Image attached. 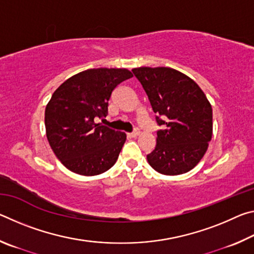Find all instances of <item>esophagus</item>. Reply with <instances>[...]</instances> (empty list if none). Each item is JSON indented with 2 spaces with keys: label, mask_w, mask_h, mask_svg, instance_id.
<instances>
[{
  "label": "esophagus",
  "mask_w": 254,
  "mask_h": 254,
  "mask_svg": "<svg viewBox=\"0 0 254 254\" xmlns=\"http://www.w3.org/2000/svg\"><path fill=\"white\" fill-rule=\"evenodd\" d=\"M139 133H140V131L139 130H137V128H135V130L134 131H133V132H131V133H128V136H130V137H136L137 135H139Z\"/></svg>",
  "instance_id": "34e87169"
}]
</instances>
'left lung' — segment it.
Masks as SVG:
<instances>
[{"mask_svg":"<svg viewBox=\"0 0 254 254\" xmlns=\"http://www.w3.org/2000/svg\"><path fill=\"white\" fill-rule=\"evenodd\" d=\"M156 113L157 144L147 154L152 168L162 175L191 170L207 150L213 132V111L194 80L169 67L132 69Z\"/></svg>","mask_w":254,"mask_h":254,"instance_id":"8db88e82","label":"left lung"}]
</instances>
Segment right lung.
I'll return each instance as SVG.
<instances>
[{
  "label": "right lung",
  "mask_w": 254,
  "mask_h": 254,
  "mask_svg": "<svg viewBox=\"0 0 254 254\" xmlns=\"http://www.w3.org/2000/svg\"><path fill=\"white\" fill-rule=\"evenodd\" d=\"M132 76L124 68H92L56 89L46 107V131L51 149L67 169L95 176L117 162L126 133L95 121L107 115L115 87Z\"/></svg>",
  "instance_id": "right-lung-1"
}]
</instances>
